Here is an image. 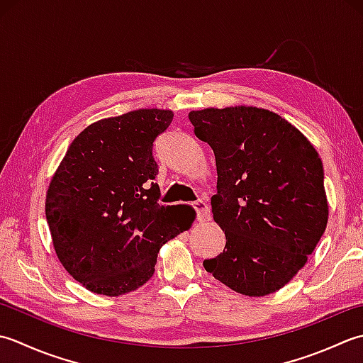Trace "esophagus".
<instances>
[{"label":"esophagus","instance_id":"esophagus-1","mask_svg":"<svg viewBox=\"0 0 363 363\" xmlns=\"http://www.w3.org/2000/svg\"><path fill=\"white\" fill-rule=\"evenodd\" d=\"M192 208L196 210L197 213V220H205L210 218V210H208V205H206L203 201H196L191 203Z\"/></svg>","mask_w":363,"mask_h":363}]
</instances>
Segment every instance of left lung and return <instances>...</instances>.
I'll use <instances>...</instances> for the list:
<instances>
[{
	"label": "left lung",
	"instance_id": "obj_1",
	"mask_svg": "<svg viewBox=\"0 0 363 363\" xmlns=\"http://www.w3.org/2000/svg\"><path fill=\"white\" fill-rule=\"evenodd\" d=\"M196 136L218 171L213 219L225 247L203 262L236 293L266 296L286 285L326 230L321 158L290 122L254 106L191 111Z\"/></svg>",
	"mask_w": 363,
	"mask_h": 363
}]
</instances>
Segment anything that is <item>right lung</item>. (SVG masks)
Here are the masks:
<instances>
[{
    "mask_svg": "<svg viewBox=\"0 0 363 363\" xmlns=\"http://www.w3.org/2000/svg\"><path fill=\"white\" fill-rule=\"evenodd\" d=\"M174 119L138 109L89 125L50 183L45 216L59 262L87 290L135 291L155 272L160 247L188 230L194 211L160 205L153 143Z\"/></svg>",
    "mask_w": 363,
    "mask_h": 363,
    "instance_id": "add662e5",
    "label": "right lung"
}]
</instances>
